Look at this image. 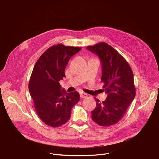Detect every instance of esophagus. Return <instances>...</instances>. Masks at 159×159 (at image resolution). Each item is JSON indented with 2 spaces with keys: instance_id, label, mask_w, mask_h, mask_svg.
Wrapping results in <instances>:
<instances>
[{
  "instance_id": "esophagus-1",
  "label": "esophagus",
  "mask_w": 159,
  "mask_h": 159,
  "mask_svg": "<svg viewBox=\"0 0 159 159\" xmlns=\"http://www.w3.org/2000/svg\"><path fill=\"white\" fill-rule=\"evenodd\" d=\"M80 98H87V95L85 94V93H80Z\"/></svg>"
}]
</instances>
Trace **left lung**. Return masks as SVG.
I'll use <instances>...</instances> for the list:
<instances>
[{
  "label": "left lung",
  "mask_w": 159,
  "mask_h": 159,
  "mask_svg": "<svg viewBox=\"0 0 159 159\" xmlns=\"http://www.w3.org/2000/svg\"><path fill=\"white\" fill-rule=\"evenodd\" d=\"M87 48L101 60V81L107 94L102 102L95 98L96 106L91 111L92 119L102 126L115 125L123 118L135 96L132 70L127 61L106 43L101 42Z\"/></svg>",
  "instance_id": "left-lung-1"
}]
</instances>
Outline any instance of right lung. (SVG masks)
<instances>
[{
  "mask_svg": "<svg viewBox=\"0 0 159 159\" xmlns=\"http://www.w3.org/2000/svg\"><path fill=\"white\" fill-rule=\"evenodd\" d=\"M80 50L58 44L45 51L34 66L29 90L38 116L47 125L55 128L66 123L80 100L78 92L66 93L59 81L65 77L70 58Z\"/></svg>",
  "mask_w": 159,
  "mask_h": 159,
  "instance_id": "right-lung-1",
  "label": "right lung"
}]
</instances>
